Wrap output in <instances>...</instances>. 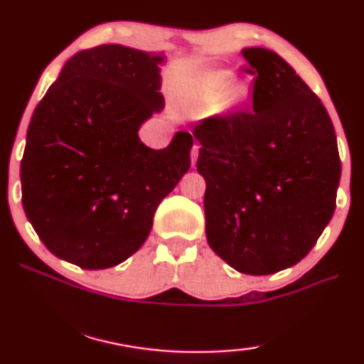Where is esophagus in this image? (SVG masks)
Wrapping results in <instances>:
<instances>
[{
    "label": "esophagus",
    "instance_id": "obj_1",
    "mask_svg": "<svg viewBox=\"0 0 364 364\" xmlns=\"http://www.w3.org/2000/svg\"><path fill=\"white\" fill-rule=\"evenodd\" d=\"M197 157H199V145H193V149H192V167L196 165Z\"/></svg>",
    "mask_w": 364,
    "mask_h": 364
}]
</instances>
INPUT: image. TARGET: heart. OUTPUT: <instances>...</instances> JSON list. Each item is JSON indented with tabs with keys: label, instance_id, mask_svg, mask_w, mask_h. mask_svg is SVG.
Listing matches in <instances>:
<instances>
[{
	"label": "heart",
	"instance_id": "obj_1",
	"mask_svg": "<svg viewBox=\"0 0 364 364\" xmlns=\"http://www.w3.org/2000/svg\"><path fill=\"white\" fill-rule=\"evenodd\" d=\"M235 77L229 70H215L204 75L191 93V102L199 110H212L232 88Z\"/></svg>",
	"mask_w": 364,
	"mask_h": 364
}]
</instances>
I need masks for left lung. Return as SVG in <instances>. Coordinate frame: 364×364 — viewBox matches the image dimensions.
Masks as SVG:
<instances>
[{
    "mask_svg": "<svg viewBox=\"0 0 364 364\" xmlns=\"http://www.w3.org/2000/svg\"><path fill=\"white\" fill-rule=\"evenodd\" d=\"M256 75L247 112L210 117L200 141L210 249L242 274L266 276L308 256L331 220L341 177L326 108L287 61L244 48Z\"/></svg>",
    "mask_w": 364,
    "mask_h": 364,
    "instance_id": "obj_1",
    "label": "left lung"
}]
</instances>
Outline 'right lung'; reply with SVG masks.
<instances>
[{"label": "right lung", "instance_id": "1", "mask_svg": "<svg viewBox=\"0 0 364 364\" xmlns=\"http://www.w3.org/2000/svg\"><path fill=\"white\" fill-rule=\"evenodd\" d=\"M162 53L102 45L73 55L33 112L21 202L50 252L82 269L124 262L191 167L193 139L154 150L139 129L164 108Z\"/></svg>", "mask_w": 364, "mask_h": 364}]
</instances>
